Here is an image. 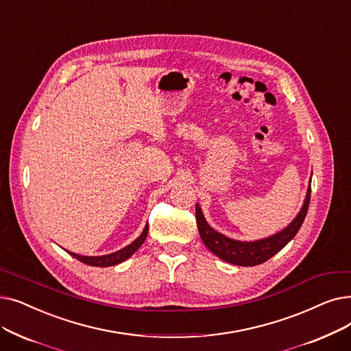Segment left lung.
I'll return each mask as SVG.
<instances>
[{
  "label": "left lung",
  "mask_w": 351,
  "mask_h": 351,
  "mask_svg": "<svg viewBox=\"0 0 351 351\" xmlns=\"http://www.w3.org/2000/svg\"><path fill=\"white\" fill-rule=\"evenodd\" d=\"M310 195H311V182L307 189L306 201H304L302 208L298 212V215L294 218V221L278 234L264 239L243 242V241L231 239L217 232L213 228L208 225L201 206L196 204L197 230H199V235L206 248L217 256H219L221 260L234 265H241V267H254L258 264H263L268 261L271 256L280 252L287 243L297 235L307 215L308 205H310Z\"/></svg>",
  "instance_id": "left-lung-1"
}]
</instances>
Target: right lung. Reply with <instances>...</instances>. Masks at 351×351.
<instances>
[{
  "label": "right lung",
  "instance_id": "obj_1",
  "mask_svg": "<svg viewBox=\"0 0 351 351\" xmlns=\"http://www.w3.org/2000/svg\"><path fill=\"white\" fill-rule=\"evenodd\" d=\"M147 231H149V225L146 223L143 232L141 234L139 238H136L130 245L125 247L123 250L120 251H116L113 254H109V255H101V256H86V255H79V254H74V252H70L67 251L71 256H74L75 260H79L80 263L83 264H87V265H91V267H112V265H117L120 263L126 261L129 256H132L136 251H138L141 248L142 243L145 242L146 237H147Z\"/></svg>",
  "mask_w": 351,
  "mask_h": 351
}]
</instances>
